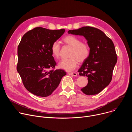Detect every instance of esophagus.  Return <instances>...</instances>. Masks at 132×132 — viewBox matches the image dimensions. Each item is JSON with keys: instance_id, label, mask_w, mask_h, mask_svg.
I'll return each instance as SVG.
<instances>
[{"instance_id": "esophagus-1", "label": "esophagus", "mask_w": 132, "mask_h": 132, "mask_svg": "<svg viewBox=\"0 0 132 132\" xmlns=\"http://www.w3.org/2000/svg\"><path fill=\"white\" fill-rule=\"evenodd\" d=\"M68 75H71V76H75V77L77 76V73H76V72H68Z\"/></svg>"}]
</instances>
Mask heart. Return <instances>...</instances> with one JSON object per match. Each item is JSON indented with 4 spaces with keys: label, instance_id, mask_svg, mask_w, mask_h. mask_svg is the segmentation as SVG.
<instances>
[{
    "label": "heart",
    "instance_id": "1",
    "mask_svg": "<svg viewBox=\"0 0 132 132\" xmlns=\"http://www.w3.org/2000/svg\"><path fill=\"white\" fill-rule=\"evenodd\" d=\"M63 42L72 47L69 59H63L59 64L60 68L70 71L74 70L80 63L84 62L89 57L90 48L87 43L82 42L81 39L73 35H67L63 39ZM52 56L55 59H59L60 56L61 47L58 42H54L51 47Z\"/></svg>",
    "mask_w": 132,
    "mask_h": 132
}]
</instances>
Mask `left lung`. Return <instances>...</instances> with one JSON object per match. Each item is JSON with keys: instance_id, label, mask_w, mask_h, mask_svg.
Returning <instances> with one entry per match:
<instances>
[{"instance_id": "obj_1", "label": "left lung", "mask_w": 132, "mask_h": 132, "mask_svg": "<svg viewBox=\"0 0 132 132\" xmlns=\"http://www.w3.org/2000/svg\"><path fill=\"white\" fill-rule=\"evenodd\" d=\"M69 34L84 36L90 48L89 57L78 70L80 76H87V85L81 90L87 95L100 92L110 83L117 56L112 41L101 30L83 27L69 30Z\"/></svg>"}]
</instances>
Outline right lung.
Instances as JSON below:
<instances>
[{
	"label": "right lung",
	"instance_id": "1",
	"mask_svg": "<svg viewBox=\"0 0 132 132\" xmlns=\"http://www.w3.org/2000/svg\"><path fill=\"white\" fill-rule=\"evenodd\" d=\"M65 31L36 27L25 33L18 45L16 69L25 88L34 95H51L66 75L64 70H54L56 63L51 51Z\"/></svg>",
	"mask_w": 132,
	"mask_h": 132
}]
</instances>
